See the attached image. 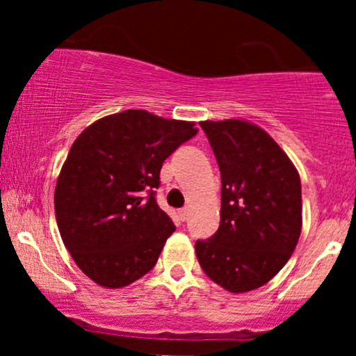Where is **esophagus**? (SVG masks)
I'll use <instances>...</instances> for the list:
<instances>
[{"label": "esophagus", "instance_id": "esophagus-1", "mask_svg": "<svg viewBox=\"0 0 356 356\" xmlns=\"http://www.w3.org/2000/svg\"><path fill=\"white\" fill-rule=\"evenodd\" d=\"M189 209H187V207H184V209H181L179 211V218H181V220H187L189 219Z\"/></svg>", "mask_w": 356, "mask_h": 356}]
</instances>
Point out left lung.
Listing matches in <instances>:
<instances>
[{
	"label": "left lung",
	"mask_w": 356,
	"mask_h": 356,
	"mask_svg": "<svg viewBox=\"0 0 356 356\" xmlns=\"http://www.w3.org/2000/svg\"><path fill=\"white\" fill-rule=\"evenodd\" d=\"M220 170V222L195 243L199 264L231 293L266 284L301 234V182L275 138L248 120L201 122Z\"/></svg>",
	"instance_id": "1"
}]
</instances>
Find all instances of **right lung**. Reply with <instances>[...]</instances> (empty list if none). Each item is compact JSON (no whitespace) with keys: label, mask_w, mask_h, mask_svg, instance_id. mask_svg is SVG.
Instances as JSON below:
<instances>
[{"label":"right lung","mask_w":356,"mask_h":356,"mask_svg":"<svg viewBox=\"0 0 356 356\" xmlns=\"http://www.w3.org/2000/svg\"><path fill=\"white\" fill-rule=\"evenodd\" d=\"M194 122L125 110L73 142L55 187L65 248L90 280L124 288L150 271L175 231L155 201L162 164L197 134Z\"/></svg>","instance_id":"right-lung-1"}]
</instances>
